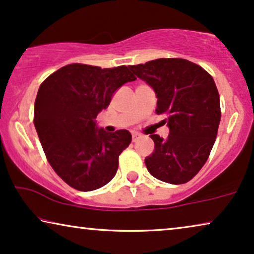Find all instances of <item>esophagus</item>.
Instances as JSON below:
<instances>
[{"label":"esophagus","instance_id":"obj_1","mask_svg":"<svg viewBox=\"0 0 254 254\" xmlns=\"http://www.w3.org/2000/svg\"><path fill=\"white\" fill-rule=\"evenodd\" d=\"M138 137H140V134H137V133H133V134H131V138H133V142L136 141Z\"/></svg>","mask_w":254,"mask_h":254}]
</instances>
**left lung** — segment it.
<instances>
[{
  "label": "left lung",
  "mask_w": 254,
  "mask_h": 254,
  "mask_svg": "<svg viewBox=\"0 0 254 254\" xmlns=\"http://www.w3.org/2000/svg\"><path fill=\"white\" fill-rule=\"evenodd\" d=\"M155 90L156 113L165 114L166 140L150 135L154 152L144 159L149 173L162 182H190L207 162L221 121L220 95L210 74L185 59H157L129 65Z\"/></svg>",
  "instance_id": "1"
}]
</instances>
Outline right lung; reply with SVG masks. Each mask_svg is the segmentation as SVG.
Instances as JSON below:
<instances>
[{
	"label": "right lung",
	"instance_id": "1",
	"mask_svg": "<svg viewBox=\"0 0 254 254\" xmlns=\"http://www.w3.org/2000/svg\"><path fill=\"white\" fill-rule=\"evenodd\" d=\"M136 77L126 65L114 68L67 64L41 83L33 123L46 158L72 189L89 192L116 176L119 156L131 141L126 129L106 133L96 118L113 93Z\"/></svg>",
	"mask_w": 254,
	"mask_h": 254
}]
</instances>
